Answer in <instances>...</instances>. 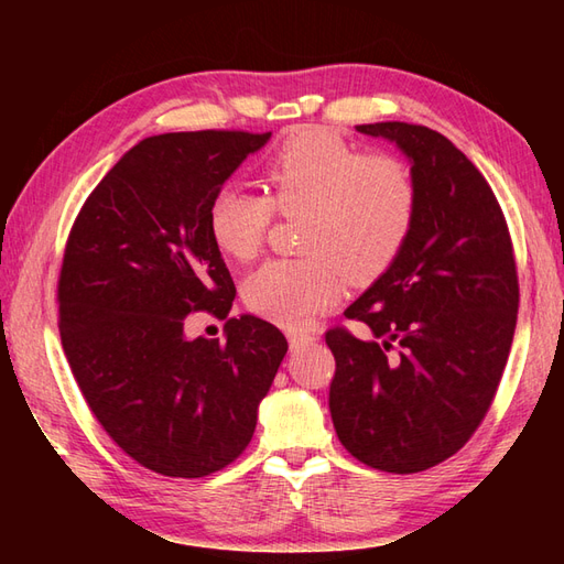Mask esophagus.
<instances>
[{"mask_svg": "<svg viewBox=\"0 0 564 564\" xmlns=\"http://www.w3.org/2000/svg\"><path fill=\"white\" fill-rule=\"evenodd\" d=\"M315 334H291V349L297 351V349H305V346L315 344Z\"/></svg>", "mask_w": 564, "mask_h": 564, "instance_id": "34e87169", "label": "esophagus"}]
</instances>
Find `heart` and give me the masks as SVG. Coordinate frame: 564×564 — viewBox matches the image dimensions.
I'll list each match as a JSON object with an SVG mask.
<instances>
[{
	"instance_id": "obj_1",
	"label": "heart",
	"mask_w": 564,
	"mask_h": 564,
	"mask_svg": "<svg viewBox=\"0 0 564 564\" xmlns=\"http://www.w3.org/2000/svg\"><path fill=\"white\" fill-rule=\"evenodd\" d=\"M267 194L225 184L208 208V230L223 254L249 261L269 237L275 213L303 218L301 259H271L247 279L254 313L305 329L337 301L344 273L373 281L410 237L419 191L410 164L390 152H361L325 128H303L263 162Z\"/></svg>"
}]
</instances>
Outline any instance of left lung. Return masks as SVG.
<instances>
[{"instance_id": "8db88e82", "label": "left lung", "mask_w": 564, "mask_h": 564, "mask_svg": "<svg viewBox=\"0 0 564 564\" xmlns=\"http://www.w3.org/2000/svg\"><path fill=\"white\" fill-rule=\"evenodd\" d=\"M412 160L414 227L390 269L327 329L337 361L329 412L341 446L382 473H422L482 424L505 373L519 271L495 191L448 138L424 126L368 123Z\"/></svg>"}]
</instances>
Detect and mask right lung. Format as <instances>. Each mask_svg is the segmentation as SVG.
<instances>
[{"label":"right lung","instance_id":"add662e5","mask_svg":"<svg viewBox=\"0 0 564 564\" xmlns=\"http://www.w3.org/2000/svg\"><path fill=\"white\" fill-rule=\"evenodd\" d=\"M271 133L145 138L84 200L57 279L59 339L89 410L118 448L166 477L237 460L289 341L254 315L227 341L186 339L191 313L225 319L235 283L208 230L213 196Z\"/></svg>","mask_w":564,"mask_h":564}]
</instances>
